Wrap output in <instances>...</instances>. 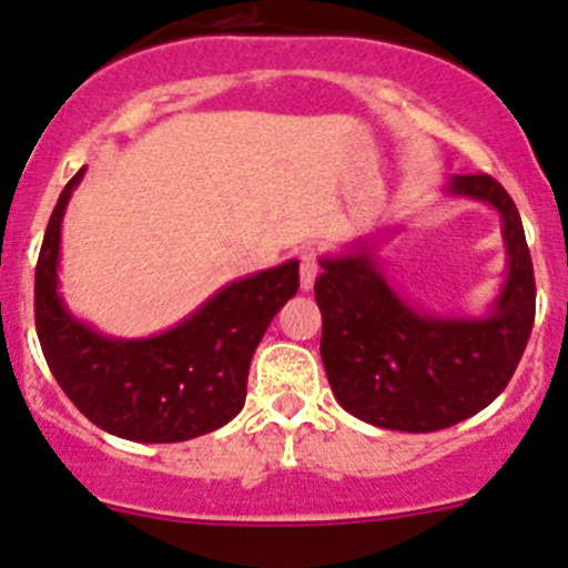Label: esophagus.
I'll return each instance as SVG.
<instances>
[{
	"instance_id": "1",
	"label": "esophagus",
	"mask_w": 568,
	"mask_h": 568,
	"mask_svg": "<svg viewBox=\"0 0 568 568\" xmlns=\"http://www.w3.org/2000/svg\"><path fill=\"white\" fill-rule=\"evenodd\" d=\"M321 266H318V255L313 253V250H304L302 253V288L310 291L313 288L315 277H318Z\"/></svg>"
}]
</instances>
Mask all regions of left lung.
<instances>
[{"instance_id":"8db88e82","label":"left lung","mask_w":568,"mask_h":568,"mask_svg":"<svg viewBox=\"0 0 568 568\" xmlns=\"http://www.w3.org/2000/svg\"><path fill=\"white\" fill-rule=\"evenodd\" d=\"M446 193L485 201L504 223L509 274L485 318L410 307L364 244L321 258L326 378L337 403L375 427L435 433L479 414L506 389L534 329V264L511 195L487 174L455 176Z\"/></svg>"}]
</instances>
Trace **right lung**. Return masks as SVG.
I'll return each instance as SVG.
<instances>
[{
    "instance_id": "right-lung-1",
    "label": "right lung",
    "mask_w": 568,
    "mask_h": 568,
    "mask_svg": "<svg viewBox=\"0 0 568 568\" xmlns=\"http://www.w3.org/2000/svg\"><path fill=\"white\" fill-rule=\"evenodd\" d=\"M83 171L64 184L34 268V326L53 378L92 425L139 444H176L229 425L244 405L261 337L300 291V261L225 285L163 334L105 337L59 296L62 217Z\"/></svg>"
}]
</instances>
